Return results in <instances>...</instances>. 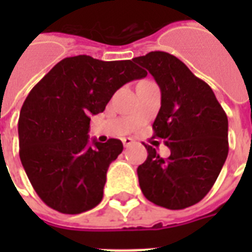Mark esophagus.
Segmentation results:
<instances>
[{"instance_id": "1", "label": "esophagus", "mask_w": 252, "mask_h": 252, "mask_svg": "<svg viewBox=\"0 0 252 252\" xmlns=\"http://www.w3.org/2000/svg\"><path fill=\"white\" fill-rule=\"evenodd\" d=\"M132 143H133V139H132V137H124V139H123V144H124L126 147L131 146Z\"/></svg>"}]
</instances>
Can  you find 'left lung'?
<instances>
[{
	"label": "left lung",
	"instance_id": "1",
	"mask_svg": "<svg viewBox=\"0 0 252 252\" xmlns=\"http://www.w3.org/2000/svg\"><path fill=\"white\" fill-rule=\"evenodd\" d=\"M160 89L154 137L163 139L170 157L144 144L148 157L137 167L144 197L167 209L201 201L216 182L228 155V119L211 86L178 58L163 51L133 58Z\"/></svg>",
	"mask_w": 252,
	"mask_h": 252
}]
</instances>
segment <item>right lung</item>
<instances>
[{
    "instance_id": "obj_1",
    "label": "right lung",
    "mask_w": 252,
    "mask_h": 252,
    "mask_svg": "<svg viewBox=\"0 0 252 252\" xmlns=\"http://www.w3.org/2000/svg\"><path fill=\"white\" fill-rule=\"evenodd\" d=\"M147 72L132 61L64 58L36 83L19 119L20 159L44 204L67 215L102 200L106 171L123 151L119 139L90 144V117L104 112L116 90Z\"/></svg>"
}]
</instances>
